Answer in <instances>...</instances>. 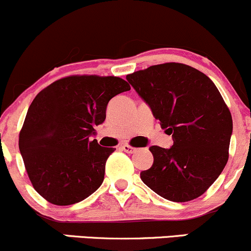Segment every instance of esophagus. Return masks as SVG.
I'll use <instances>...</instances> for the list:
<instances>
[{
    "label": "esophagus",
    "instance_id": "esophagus-1",
    "mask_svg": "<svg viewBox=\"0 0 251 251\" xmlns=\"http://www.w3.org/2000/svg\"><path fill=\"white\" fill-rule=\"evenodd\" d=\"M121 149H123V150L125 151V152H127V153H133V152H136V151H137V149L131 147V145H123Z\"/></svg>",
    "mask_w": 251,
    "mask_h": 251
}]
</instances>
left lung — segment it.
<instances>
[{
    "mask_svg": "<svg viewBox=\"0 0 251 251\" xmlns=\"http://www.w3.org/2000/svg\"><path fill=\"white\" fill-rule=\"evenodd\" d=\"M174 144L153 145V164L140 173L164 199L186 202L210 188L226 166L232 117L205 74L181 63H164L126 76Z\"/></svg>",
    "mask_w": 251,
    "mask_h": 251,
    "instance_id": "8db88e82",
    "label": "left lung"
}]
</instances>
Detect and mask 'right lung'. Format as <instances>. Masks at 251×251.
I'll list each match as a JSON object with an SVG mask.
<instances>
[{
    "label": "right lung",
    "instance_id": "1",
    "mask_svg": "<svg viewBox=\"0 0 251 251\" xmlns=\"http://www.w3.org/2000/svg\"><path fill=\"white\" fill-rule=\"evenodd\" d=\"M131 87L115 76H69L34 98L19 136V149L29 180L53 205L79 202L104 177L113 148L90 140L106 119L109 100Z\"/></svg>",
    "mask_w": 251,
    "mask_h": 251
}]
</instances>
